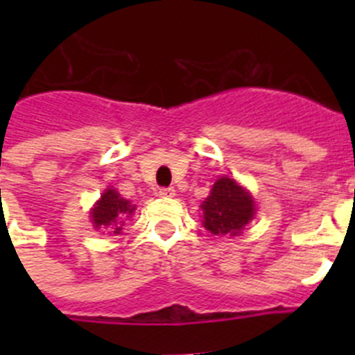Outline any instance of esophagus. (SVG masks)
Segmentation results:
<instances>
[{
    "mask_svg": "<svg viewBox=\"0 0 355 355\" xmlns=\"http://www.w3.org/2000/svg\"><path fill=\"white\" fill-rule=\"evenodd\" d=\"M157 196H159V198H173V196H175V189L173 187L159 189V191H157Z\"/></svg>",
    "mask_w": 355,
    "mask_h": 355,
    "instance_id": "34e87169",
    "label": "esophagus"
}]
</instances>
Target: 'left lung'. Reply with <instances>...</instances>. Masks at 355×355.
I'll use <instances>...</instances> for the list:
<instances>
[{
    "label": "left lung",
    "mask_w": 355,
    "mask_h": 355,
    "mask_svg": "<svg viewBox=\"0 0 355 355\" xmlns=\"http://www.w3.org/2000/svg\"><path fill=\"white\" fill-rule=\"evenodd\" d=\"M200 209L206 230L220 237H235L242 234L245 225L254 218L256 202L249 191L234 178L221 177L214 182Z\"/></svg>",
    "instance_id": "8db88e82"
}]
</instances>
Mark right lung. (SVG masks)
Masks as SVG:
<instances>
[{
	"instance_id": "1",
	"label": "right lung",
	"mask_w": 355,
	"mask_h": 355,
	"mask_svg": "<svg viewBox=\"0 0 355 355\" xmlns=\"http://www.w3.org/2000/svg\"><path fill=\"white\" fill-rule=\"evenodd\" d=\"M135 206L130 200L123 199L114 189H106L101 199L91 209L94 228H108L110 234L120 235L127 218L134 214Z\"/></svg>"
}]
</instances>
